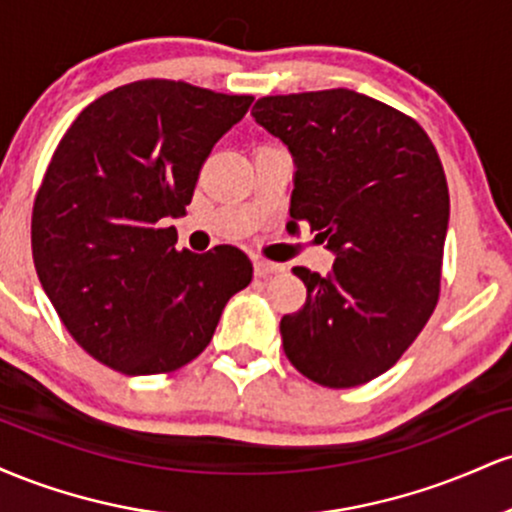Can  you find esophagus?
Listing matches in <instances>:
<instances>
[{"label":"esophagus","instance_id":"esophagus-1","mask_svg":"<svg viewBox=\"0 0 512 512\" xmlns=\"http://www.w3.org/2000/svg\"><path fill=\"white\" fill-rule=\"evenodd\" d=\"M252 267H255V276H269V274H276V272H281V264H276V262H267V260H255L252 262Z\"/></svg>","mask_w":512,"mask_h":512}]
</instances>
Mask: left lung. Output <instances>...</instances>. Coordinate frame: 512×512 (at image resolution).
<instances>
[{
  "label": "left lung",
  "mask_w": 512,
  "mask_h": 512,
  "mask_svg": "<svg viewBox=\"0 0 512 512\" xmlns=\"http://www.w3.org/2000/svg\"><path fill=\"white\" fill-rule=\"evenodd\" d=\"M252 117L293 158L291 226L305 221L337 260L293 267L308 296L281 317L305 378L354 387L383 375L438 303L450 197L428 134L390 105L349 91L260 98Z\"/></svg>",
  "instance_id": "obj_1"
}]
</instances>
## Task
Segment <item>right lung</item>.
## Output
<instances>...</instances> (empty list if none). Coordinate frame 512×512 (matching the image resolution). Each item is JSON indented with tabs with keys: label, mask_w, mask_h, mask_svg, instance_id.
<instances>
[{
	"label": "right lung",
	"mask_w": 512,
	"mask_h": 512,
	"mask_svg": "<svg viewBox=\"0 0 512 512\" xmlns=\"http://www.w3.org/2000/svg\"><path fill=\"white\" fill-rule=\"evenodd\" d=\"M252 96L146 79L93 101L52 156L33 204L40 284L69 334L125 375L168 373L207 349L252 281L243 250H175L199 170Z\"/></svg>",
	"instance_id": "1"
}]
</instances>
